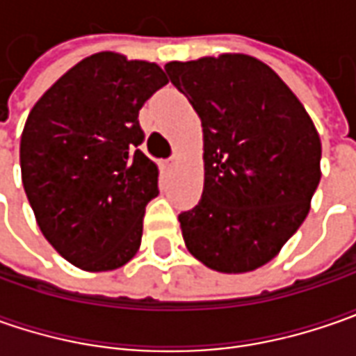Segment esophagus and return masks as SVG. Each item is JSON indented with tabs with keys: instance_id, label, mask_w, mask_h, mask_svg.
<instances>
[{
	"instance_id": "obj_1",
	"label": "esophagus",
	"mask_w": 356,
	"mask_h": 356,
	"mask_svg": "<svg viewBox=\"0 0 356 356\" xmlns=\"http://www.w3.org/2000/svg\"><path fill=\"white\" fill-rule=\"evenodd\" d=\"M174 164H176V158H170V160H166V162L162 164V168L166 172H170L172 168H174Z\"/></svg>"
}]
</instances>
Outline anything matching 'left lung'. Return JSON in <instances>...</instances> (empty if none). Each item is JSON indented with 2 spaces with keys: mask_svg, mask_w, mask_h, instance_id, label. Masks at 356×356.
Segmentation results:
<instances>
[{
  "mask_svg": "<svg viewBox=\"0 0 356 356\" xmlns=\"http://www.w3.org/2000/svg\"><path fill=\"white\" fill-rule=\"evenodd\" d=\"M204 132V192L180 213L188 252L220 273L271 261L303 224L321 180V138L264 61L222 53L166 63Z\"/></svg>",
  "mask_w": 356,
  "mask_h": 356,
  "instance_id": "obj_1",
  "label": "left lung"
}]
</instances>
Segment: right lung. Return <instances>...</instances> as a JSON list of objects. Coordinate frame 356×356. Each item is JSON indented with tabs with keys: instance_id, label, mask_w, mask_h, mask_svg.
I'll use <instances>...</instances> for the list:
<instances>
[{
	"instance_id": "1",
	"label": "right lung",
	"mask_w": 356,
	"mask_h": 356,
	"mask_svg": "<svg viewBox=\"0 0 356 356\" xmlns=\"http://www.w3.org/2000/svg\"><path fill=\"white\" fill-rule=\"evenodd\" d=\"M166 83L156 63L101 51L57 79L25 120L21 182L35 222L83 271L118 269L140 248L158 166L138 148V111Z\"/></svg>"
}]
</instances>
